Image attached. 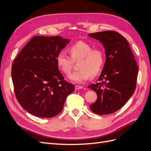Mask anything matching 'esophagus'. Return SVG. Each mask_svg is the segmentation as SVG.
Listing matches in <instances>:
<instances>
[{
    "label": "esophagus",
    "mask_w": 151,
    "mask_h": 151,
    "mask_svg": "<svg viewBox=\"0 0 151 151\" xmlns=\"http://www.w3.org/2000/svg\"><path fill=\"white\" fill-rule=\"evenodd\" d=\"M75 88H76V90H79V89H83V87L81 86L76 85L75 86Z\"/></svg>",
    "instance_id": "obj_1"
}]
</instances>
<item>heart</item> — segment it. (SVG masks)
<instances>
[{"label":"heart","mask_w":151,"mask_h":151,"mask_svg":"<svg viewBox=\"0 0 151 151\" xmlns=\"http://www.w3.org/2000/svg\"><path fill=\"white\" fill-rule=\"evenodd\" d=\"M70 55L65 51L59 52L57 56V63L60 69L65 74H70L73 63L79 61V70L68 76L73 83H83L90 76L94 77L101 72L104 63V54L101 49H93L91 45L79 42L69 48Z\"/></svg>","instance_id":"1"}]
</instances>
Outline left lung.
I'll return each mask as SVG.
<instances>
[{"mask_svg":"<svg viewBox=\"0 0 151 151\" xmlns=\"http://www.w3.org/2000/svg\"><path fill=\"white\" fill-rule=\"evenodd\" d=\"M89 36L101 42L106 54L98 82L88 86L98 96L89 108L98 115H108L120 109L133 95L139 67L128 41L118 32L101 31Z\"/></svg>","mask_w":151,"mask_h":151,"instance_id":"left-lung-1","label":"left lung"}]
</instances>
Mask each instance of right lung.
<instances>
[{"instance_id": "right-lung-1", "label": "right lung", "mask_w": 151, "mask_h": 151, "mask_svg": "<svg viewBox=\"0 0 151 151\" xmlns=\"http://www.w3.org/2000/svg\"><path fill=\"white\" fill-rule=\"evenodd\" d=\"M60 36H35L14 59L11 76L17 101L29 113L52 118L63 109L75 90L59 71L58 53L70 43Z\"/></svg>"}]
</instances>
